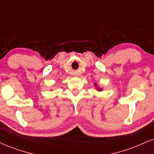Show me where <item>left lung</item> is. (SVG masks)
Listing matches in <instances>:
<instances>
[{"mask_svg":"<svg viewBox=\"0 0 154 154\" xmlns=\"http://www.w3.org/2000/svg\"><path fill=\"white\" fill-rule=\"evenodd\" d=\"M94 85H95V87H96V86H97V84H94ZM97 90H98V91H102V89L99 88V87H97Z\"/></svg>","mask_w":154,"mask_h":154,"instance_id":"1","label":"left lung"}]
</instances>
